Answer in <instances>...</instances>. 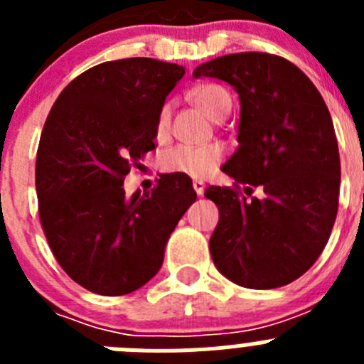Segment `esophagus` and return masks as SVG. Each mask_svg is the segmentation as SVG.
Returning a JSON list of instances; mask_svg holds the SVG:
<instances>
[{
  "label": "esophagus",
  "instance_id": "obj_1",
  "mask_svg": "<svg viewBox=\"0 0 364 364\" xmlns=\"http://www.w3.org/2000/svg\"><path fill=\"white\" fill-rule=\"evenodd\" d=\"M193 189L197 191V195H204L205 184L202 182V180H193Z\"/></svg>",
  "mask_w": 364,
  "mask_h": 364
}]
</instances>
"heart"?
<instances>
[{"label": "heart", "mask_w": 364, "mask_h": 364, "mask_svg": "<svg viewBox=\"0 0 364 364\" xmlns=\"http://www.w3.org/2000/svg\"><path fill=\"white\" fill-rule=\"evenodd\" d=\"M191 100L197 104L204 114L217 122L222 114L230 112L231 96L230 92L215 83H204L193 89ZM169 124H171V105L164 104L156 114L154 133L159 140H166L169 136ZM224 159V149L217 144H205V146H180L171 147L162 154L160 166L166 173L191 176V178H204L211 175Z\"/></svg>", "instance_id": "1"}]
</instances>
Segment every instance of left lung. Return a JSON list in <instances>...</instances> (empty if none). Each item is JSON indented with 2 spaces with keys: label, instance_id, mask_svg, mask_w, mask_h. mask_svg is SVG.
<instances>
[{
  "label": "left lung",
  "instance_id": "left-lung-1",
  "mask_svg": "<svg viewBox=\"0 0 364 364\" xmlns=\"http://www.w3.org/2000/svg\"><path fill=\"white\" fill-rule=\"evenodd\" d=\"M230 83L240 100L239 149L222 171L242 186H210L218 208L210 252L235 284L268 290L290 284L314 266L337 215L339 147L317 87L275 54H226L193 70ZM255 187L260 199L249 198Z\"/></svg>",
  "mask_w": 364,
  "mask_h": 364
}]
</instances>
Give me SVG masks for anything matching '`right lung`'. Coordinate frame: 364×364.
<instances>
[{"label":"right lung","instance_id":"add662e5","mask_svg":"<svg viewBox=\"0 0 364 364\" xmlns=\"http://www.w3.org/2000/svg\"><path fill=\"white\" fill-rule=\"evenodd\" d=\"M186 69L153 58L80 74L50 109L36 156L40 220L54 257L85 290L125 295L159 273L169 235L197 200L184 175L125 195L131 166L154 149L156 114Z\"/></svg>","mask_w":364,"mask_h":364}]
</instances>
